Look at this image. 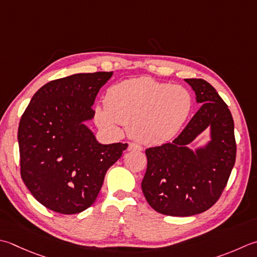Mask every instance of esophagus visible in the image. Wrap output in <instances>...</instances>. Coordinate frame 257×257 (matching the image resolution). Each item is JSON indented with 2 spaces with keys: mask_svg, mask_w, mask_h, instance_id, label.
Instances as JSON below:
<instances>
[{
  "mask_svg": "<svg viewBox=\"0 0 257 257\" xmlns=\"http://www.w3.org/2000/svg\"><path fill=\"white\" fill-rule=\"evenodd\" d=\"M143 149V147L140 145H138V144H136V143H130L129 145H128V150L129 152H136V150H142Z\"/></svg>",
  "mask_w": 257,
  "mask_h": 257,
  "instance_id": "esophagus-1",
  "label": "esophagus"
}]
</instances>
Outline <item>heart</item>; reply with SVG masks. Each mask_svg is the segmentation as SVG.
Here are the masks:
<instances>
[{"instance_id":"1","label":"heart","mask_w":257,"mask_h":257,"mask_svg":"<svg viewBox=\"0 0 257 257\" xmlns=\"http://www.w3.org/2000/svg\"><path fill=\"white\" fill-rule=\"evenodd\" d=\"M192 105V94L183 85L143 77L111 85L104 103L94 107L93 118L105 132L118 134L120 124H124L129 135L139 142L158 145L174 137Z\"/></svg>"}]
</instances>
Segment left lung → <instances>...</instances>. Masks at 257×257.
Returning <instances> with one entry per match:
<instances>
[{
  "label": "left lung",
  "instance_id": "left-lung-1",
  "mask_svg": "<svg viewBox=\"0 0 257 257\" xmlns=\"http://www.w3.org/2000/svg\"><path fill=\"white\" fill-rule=\"evenodd\" d=\"M202 103L173 143L146 149L147 170L142 183L148 204L160 214L204 213L222 195L236 159L234 120L227 104L203 79H185ZM211 127V142L195 152L187 146Z\"/></svg>",
  "mask_w": 257,
  "mask_h": 257
}]
</instances>
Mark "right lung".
I'll use <instances>...</instances> for the list:
<instances>
[{"instance_id": "obj_1", "label": "right lung", "mask_w": 257, "mask_h": 257, "mask_svg": "<svg viewBox=\"0 0 257 257\" xmlns=\"http://www.w3.org/2000/svg\"><path fill=\"white\" fill-rule=\"evenodd\" d=\"M112 72L77 73L40 88L20 120L21 177L34 198L55 213L90 207L107 170L128 144L101 145L84 122Z\"/></svg>"}]
</instances>
